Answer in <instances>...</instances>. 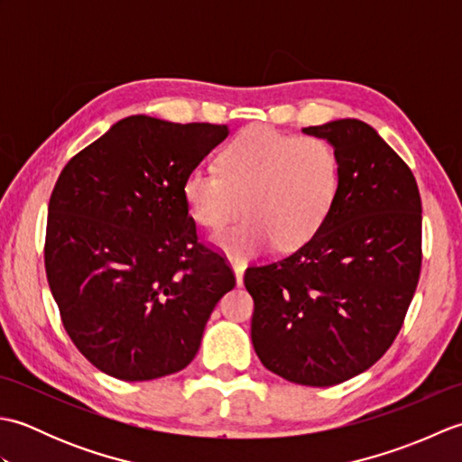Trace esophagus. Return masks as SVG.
<instances>
[{
	"label": "esophagus",
	"mask_w": 462,
	"mask_h": 462,
	"mask_svg": "<svg viewBox=\"0 0 462 462\" xmlns=\"http://www.w3.org/2000/svg\"><path fill=\"white\" fill-rule=\"evenodd\" d=\"M232 270H234V276H236V283H238V286H242V283H244V270H246V266H244L242 262H232Z\"/></svg>",
	"instance_id": "1"
}]
</instances>
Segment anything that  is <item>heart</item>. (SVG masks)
Instances as JSON below:
<instances>
[{"instance_id": "heart-1", "label": "heart", "mask_w": 462, "mask_h": 462, "mask_svg": "<svg viewBox=\"0 0 462 462\" xmlns=\"http://www.w3.org/2000/svg\"><path fill=\"white\" fill-rule=\"evenodd\" d=\"M341 190L339 154L321 136L278 133L254 126L220 154V171L196 166L182 196L196 224L220 228L244 210L248 218L212 236L232 260L258 256L278 242L300 248L316 236Z\"/></svg>"}]
</instances>
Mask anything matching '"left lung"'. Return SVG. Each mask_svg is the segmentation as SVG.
Listing matches in <instances>:
<instances>
[{"mask_svg":"<svg viewBox=\"0 0 462 462\" xmlns=\"http://www.w3.org/2000/svg\"><path fill=\"white\" fill-rule=\"evenodd\" d=\"M339 154L341 190L316 236L246 270L254 351L276 375L331 387L379 361L403 326L420 272L413 172L367 123L303 129Z\"/></svg>","mask_w":462,"mask_h":462,"instance_id":"left-lung-1","label":"left lung"}]
</instances>
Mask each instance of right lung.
Segmentation results:
<instances>
[{
  "instance_id": "add662e5",
  "label": "right lung",
  "mask_w": 462,
  "mask_h": 462,
  "mask_svg": "<svg viewBox=\"0 0 462 462\" xmlns=\"http://www.w3.org/2000/svg\"><path fill=\"white\" fill-rule=\"evenodd\" d=\"M228 125L133 115L67 162L49 200L45 272L63 326L97 369L151 381L199 353L236 286L196 238L182 182Z\"/></svg>"
}]
</instances>
